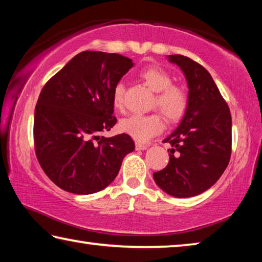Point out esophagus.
<instances>
[{
  "label": "esophagus",
  "instance_id": "34e87169",
  "mask_svg": "<svg viewBox=\"0 0 262 262\" xmlns=\"http://www.w3.org/2000/svg\"><path fill=\"white\" fill-rule=\"evenodd\" d=\"M148 147L145 144H142V143H139V142H136L135 143V149L136 150H145Z\"/></svg>",
  "mask_w": 262,
  "mask_h": 262
}]
</instances>
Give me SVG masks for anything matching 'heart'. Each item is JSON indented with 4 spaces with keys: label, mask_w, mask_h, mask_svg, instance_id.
<instances>
[{
    "label": "heart",
    "mask_w": 262,
    "mask_h": 262,
    "mask_svg": "<svg viewBox=\"0 0 262 262\" xmlns=\"http://www.w3.org/2000/svg\"><path fill=\"white\" fill-rule=\"evenodd\" d=\"M140 77L156 92L154 107H157L167 122L174 123L184 118L189 106V94L184 85L172 83V76L158 66H149L140 72ZM125 86L122 82L115 84L112 90V103L120 108L123 103ZM120 130L137 142H147L163 129L162 118L158 113L133 114L119 123Z\"/></svg>",
    "instance_id": "1"
}]
</instances>
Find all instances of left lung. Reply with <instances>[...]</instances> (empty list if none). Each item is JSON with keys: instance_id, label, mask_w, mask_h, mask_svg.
<instances>
[{"instance_id": "obj_1", "label": "left lung", "mask_w": 262, "mask_h": 262, "mask_svg": "<svg viewBox=\"0 0 262 262\" xmlns=\"http://www.w3.org/2000/svg\"><path fill=\"white\" fill-rule=\"evenodd\" d=\"M188 84L189 106L178 128L164 142L171 144L170 161L154 179L176 198L195 196L210 188L231 157V113L219 88L200 63L184 55H168Z\"/></svg>"}]
</instances>
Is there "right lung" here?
<instances>
[{"instance_id":"obj_1","label":"right lung","mask_w":262,"mask_h":262,"mask_svg":"<svg viewBox=\"0 0 262 262\" xmlns=\"http://www.w3.org/2000/svg\"><path fill=\"white\" fill-rule=\"evenodd\" d=\"M132 67L120 54L85 51L43 85L34 110V151L63 190L92 194L107 187L135 149L127 134L100 136L117 123L112 90Z\"/></svg>"}]
</instances>
